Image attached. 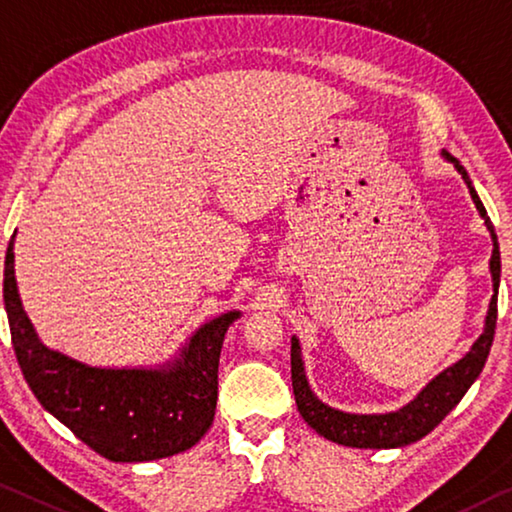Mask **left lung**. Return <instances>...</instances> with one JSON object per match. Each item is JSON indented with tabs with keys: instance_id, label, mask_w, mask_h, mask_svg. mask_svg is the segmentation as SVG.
Masks as SVG:
<instances>
[{
	"instance_id": "obj_1",
	"label": "left lung",
	"mask_w": 512,
	"mask_h": 512,
	"mask_svg": "<svg viewBox=\"0 0 512 512\" xmlns=\"http://www.w3.org/2000/svg\"><path fill=\"white\" fill-rule=\"evenodd\" d=\"M455 164V169L460 171V176L465 178L469 187L471 199H474L478 212L485 219L487 231L492 233V281H494V295L490 302V311L485 318V332L474 343V348L467 352V357H462L458 364L446 368V371L435 377L426 389H423L416 400L403 410L391 412V414H345L332 410V407L322 405L320 400L313 396L309 384H306L302 355H300V343L297 338L290 341V373H293V393L297 410H300L302 419L309 426L322 435L329 442L352 446V448H396L412 444L416 439L426 437L428 432L442 423L444 416L460 403L467 389L474 384V380L481 375L487 355H490L492 341H494V329H497V293H499V277H501V256H499V242L494 226L487 217V210L483 201L478 199V194L471 185V178L462 164L455 160L453 155L444 153Z\"/></svg>"
}]
</instances>
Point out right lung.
Returning <instances> with one entry per match:
<instances>
[{"mask_svg": "<svg viewBox=\"0 0 512 512\" xmlns=\"http://www.w3.org/2000/svg\"><path fill=\"white\" fill-rule=\"evenodd\" d=\"M4 306L15 357L38 403L102 458H169L208 432L217 407L219 352L238 311L203 325L176 364L162 371L91 368L38 341L15 286L13 238L4 263Z\"/></svg>", "mask_w": 512, "mask_h": 512, "instance_id": "add662e5", "label": "right lung"}]
</instances>
